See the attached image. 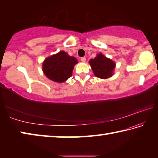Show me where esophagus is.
<instances>
[{
  "label": "esophagus",
  "instance_id": "34e87169",
  "mask_svg": "<svg viewBox=\"0 0 158 158\" xmlns=\"http://www.w3.org/2000/svg\"><path fill=\"white\" fill-rule=\"evenodd\" d=\"M81 60L82 61V62H85V57H82L81 58Z\"/></svg>",
  "mask_w": 158,
  "mask_h": 158
}]
</instances>
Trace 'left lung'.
<instances>
[{
	"instance_id": "8db88e82",
	"label": "left lung",
	"mask_w": 158,
	"mask_h": 158,
	"mask_svg": "<svg viewBox=\"0 0 158 158\" xmlns=\"http://www.w3.org/2000/svg\"><path fill=\"white\" fill-rule=\"evenodd\" d=\"M89 64L95 76L100 79H108L113 76L116 63L99 53L96 57L89 60Z\"/></svg>"
}]
</instances>
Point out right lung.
I'll list each match as a JSON object with an SVG mask.
<instances>
[{
    "instance_id": "1",
    "label": "right lung",
    "mask_w": 158,
    "mask_h": 158,
    "mask_svg": "<svg viewBox=\"0 0 158 158\" xmlns=\"http://www.w3.org/2000/svg\"><path fill=\"white\" fill-rule=\"evenodd\" d=\"M78 60L64 51L45 58L42 63V71L48 79L57 83L67 81L73 74L74 65Z\"/></svg>"
}]
</instances>
